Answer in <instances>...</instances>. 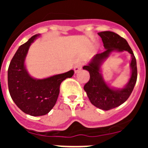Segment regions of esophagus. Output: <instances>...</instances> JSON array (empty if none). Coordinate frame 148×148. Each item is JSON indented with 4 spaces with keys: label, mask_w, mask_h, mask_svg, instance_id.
Segmentation results:
<instances>
[{
    "label": "esophagus",
    "mask_w": 148,
    "mask_h": 148,
    "mask_svg": "<svg viewBox=\"0 0 148 148\" xmlns=\"http://www.w3.org/2000/svg\"><path fill=\"white\" fill-rule=\"evenodd\" d=\"M82 65H83L82 63H78V64H76L74 66V70H75V73H78V71H80V70H82Z\"/></svg>",
    "instance_id": "34e87169"
}]
</instances>
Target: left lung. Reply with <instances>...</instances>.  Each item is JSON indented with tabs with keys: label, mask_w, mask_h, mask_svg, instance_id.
<instances>
[{
	"label": "left lung",
	"mask_w": 148,
	"mask_h": 148,
	"mask_svg": "<svg viewBox=\"0 0 148 148\" xmlns=\"http://www.w3.org/2000/svg\"><path fill=\"white\" fill-rule=\"evenodd\" d=\"M101 38L106 50L96 54L88 64L83 66L90 73V80L86 84L84 90L92 103L96 108L103 110H109L117 108L125 102L133 91L137 80L136 60L127 41L118 34L110 31H104L98 33ZM113 51H127L132 55V75L128 84L123 88H110L104 82L100 74V66Z\"/></svg>",
	"instance_id": "1"
}]
</instances>
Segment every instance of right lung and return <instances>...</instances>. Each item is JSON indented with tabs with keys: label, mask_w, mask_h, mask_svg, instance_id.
<instances>
[{
	"label": "right lung",
	"mask_w": 148,
	"mask_h": 148,
	"mask_svg": "<svg viewBox=\"0 0 148 148\" xmlns=\"http://www.w3.org/2000/svg\"><path fill=\"white\" fill-rule=\"evenodd\" d=\"M38 35L19 47L8 69V87L12 99L23 113L32 116L47 114L56 104L61 82L74 74L73 70L43 79L30 76L24 61L30 45Z\"/></svg>",
	"instance_id": "obj_1"
}]
</instances>
